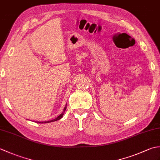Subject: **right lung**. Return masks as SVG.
<instances>
[{
	"mask_svg": "<svg viewBox=\"0 0 160 160\" xmlns=\"http://www.w3.org/2000/svg\"><path fill=\"white\" fill-rule=\"evenodd\" d=\"M66 108H67V104H66V106L64 107V110H63V112H62V113H61L60 115H58V116L56 118L53 119V120H49V121H45V122H38V121H36L35 122H37V123L43 124V123H49V122H55V121H57V120H60L61 118H62L63 115H64V111H65V110H66Z\"/></svg>",
	"mask_w": 160,
	"mask_h": 160,
	"instance_id": "1",
	"label": "right lung"
}]
</instances>
